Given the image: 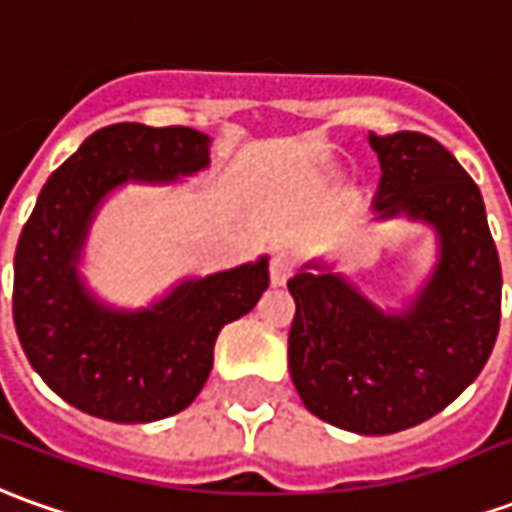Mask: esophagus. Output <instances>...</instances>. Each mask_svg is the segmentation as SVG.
Returning a JSON list of instances; mask_svg holds the SVG:
<instances>
[{
	"mask_svg": "<svg viewBox=\"0 0 512 512\" xmlns=\"http://www.w3.org/2000/svg\"><path fill=\"white\" fill-rule=\"evenodd\" d=\"M291 271H294V263H291V257L285 255V252H277V255L271 257V266H269L271 285H285V283H288Z\"/></svg>",
	"mask_w": 512,
	"mask_h": 512,
	"instance_id": "34e87169",
	"label": "esophagus"
}]
</instances>
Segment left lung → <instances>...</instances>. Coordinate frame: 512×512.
I'll list each match as a JSON object with an SVG mask.
<instances>
[{"label":"left lung","instance_id":"1","mask_svg":"<svg viewBox=\"0 0 512 512\" xmlns=\"http://www.w3.org/2000/svg\"><path fill=\"white\" fill-rule=\"evenodd\" d=\"M370 145L381 162L375 218L431 224L437 266L401 314L375 308L322 260L302 266L288 280V370L311 415L392 434L443 412L482 373L499 336L502 266L479 187L437 139L398 131L370 134Z\"/></svg>","mask_w":512,"mask_h":512}]
</instances>
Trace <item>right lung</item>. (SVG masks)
Instances as JSON below:
<instances>
[{
    "instance_id": "1",
    "label": "right lung",
    "mask_w": 512,
    "mask_h": 512,
    "mask_svg": "<svg viewBox=\"0 0 512 512\" xmlns=\"http://www.w3.org/2000/svg\"><path fill=\"white\" fill-rule=\"evenodd\" d=\"M210 165L196 128L95 131L41 187L13 257V322L41 381L86 415L151 423L196 401L224 325L269 288V260L184 280L142 311L97 302L78 274L100 201L125 182L165 184Z\"/></svg>"
}]
</instances>
